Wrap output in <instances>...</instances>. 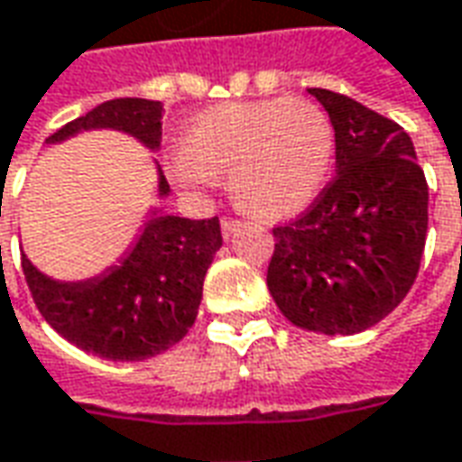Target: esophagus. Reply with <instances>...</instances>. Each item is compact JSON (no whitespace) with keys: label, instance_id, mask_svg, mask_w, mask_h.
<instances>
[{"label":"esophagus","instance_id":"1","mask_svg":"<svg viewBox=\"0 0 462 462\" xmlns=\"http://www.w3.org/2000/svg\"><path fill=\"white\" fill-rule=\"evenodd\" d=\"M219 225H222V235H225V240H227V237H232V232L237 230V225H240V222L232 217H222L219 219Z\"/></svg>","mask_w":462,"mask_h":462}]
</instances>
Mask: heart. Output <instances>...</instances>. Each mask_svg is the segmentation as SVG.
<instances>
[{
  "label": "heart",
  "instance_id": "1",
  "mask_svg": "<svg viewBox=\"0 0 462 462\" xmlns=\"http://www.w3.org/2000/svg\"><path fill=\"white\" fill-rule=\"evenodd\" d=\"M334 124L313 100L225 103L197 113L169 159L179 189L199 194L230 174L235 202L263 219L293 215L321 191L334 162Z\"/></svg>",
  "mask_w": 462,
  "mask_h": 462
}]
</instances>
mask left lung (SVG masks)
Wrapping results in <instances>:
<instances>
[{"instance_id":"1","label":"left lung","mask_w":462,"mask_h":462,"mask_svg":"<svg viewBox=\"0 0 462 462\" xmlns=\"http://www.w3.org/2000/svg\"><path fill=\"white\" fill-rule=\"evenodd\" d=\"M337 136V177L273 227L268 291L300 328L349 337L379 323L415 283L428 235V181L402 125L309 88Z\"/></svg>"}]
</instances>
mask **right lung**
Instances as JSON below:
<instances>
[{
    "label": "right lung",
    "instance_id": "obj_1",
    "mask_svg": "<svg viewBox=\"0 0 462 462\" xmlns=\"http://www.w3.org/2000/svg\"><path fill=\"white\" fill-rule=\"evenodd\" d=\"M164 106L159 100L116 98L65 124L47 143L88 128H118L159 149ZM159 194H169L159 171ZM222 247L219 219L153 215L139 243L98 278L60 283L22 255V273L37 310L78 349L113 362H141L187 337L202 300V283Z\"/></svg>",
    "mask_w": 462,
    "mask_h": 462
}]
</instances>
